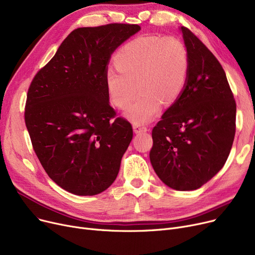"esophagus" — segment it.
I'll use <instances>...</instances> for the list:
<instances>
[{
    "label": "esophagus",
    "instance_id": "obj_1",
    "mask_svg": "<svg viewBox=\"0 0 255 255\" xmlns=\"http://www.w3.org/2000/svg\"><path fill=\"white\" fill-rule=\"evenodd\" d=\"M133 130H134L135 133H141V132H145L146 131V127L140 123H133L132 124Z\"/></svg>",
    "mask_w": 255,
    "mask_h": 255
}]
</instances>
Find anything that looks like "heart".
I'll return each instance as SVG.
<instances>
[{
    "mask_svg": "<svg viewBox=\"0 0 255 255\" xmlns=\"http://www.w3.org/2000/svg\"><path fill=\"white\" fill-rule=\"evenodd\" d=\"M117 70L105 74L111 102L134 123H146L158 114L162 102L169 105L182 95L189 73L186 45L175 37L140 36L121 47L114 58Z\"/></svg>",
    "mask_w": 255,
    "mask_h": 255,
    "instance_id": "obj_1",
    "label": "heart"
}]
</instances>
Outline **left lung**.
I'll return each instance as SVG.
<instances>
[{
    "label": "left lung",
    "mask_w": 255,
    "mask_h": 255,
    "mask_svg": "<svg viewBox=\"0 0 255 255\" xmlns=\"http://www.w3.org/2000/svg\"><path fill=\"white\" fill-rule=\"evenodd\" d=\"M190 66L181 97L153 128L152 166L172 189L190 191L210 181L225 164L236 133L237 106L216 57L181 26Z\"/></svg>",
    "instance_id": "obj_1"
}]
</instances>
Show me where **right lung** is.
<instances>
[{
  "mask_svg": "<svg viewBox=\"0 0 255 255\" xmlns=\"http://www.w3.org/2000/svg\"><path fill=\"white\" fill-rule=\"evenodd\" d=\"M139 30L128 23L78 28L30 85L24 122L33 149L48 177L70 193L96 195L118 176L133 130L116 118L105 74L112 53Z\"/></svg>",
  "mask_w": 255,
  "mask_h": 255,
  "instance_id": "obj_1",
  "label": "right lung"
}]
</instances>
